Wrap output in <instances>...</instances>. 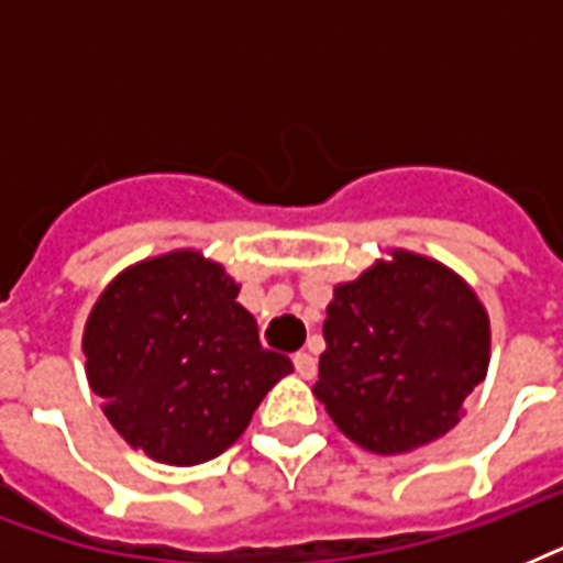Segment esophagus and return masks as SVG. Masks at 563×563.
<instances>
[{"mask_svg": "<svg viewBox=\"0 0 563 563\" xmlns=\"http://www.w3.org/2000/svg\"><path fill=\"white\" fill-rule=\"evenodd\" d=\"M291 362H295V371H298L303 379H312V376L318 374V360L312 356V353L307 351H298L295 356H291Z\"/></svg>", "mask_w": 563, "mask_h": 563, "instance_id": "esophagus-1", "label": "esophagus"}]
</instances>
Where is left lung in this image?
Listing matches in <instances>:
<instances>
[{"label": "left lung", "mask_w": 563, "mask_h": 563, "mask_svg": "<svg viewBox=\"0 0 563 563\" xmlns=\"http://www.w3.org/2000/svg\"><path fill=\"white\" fill-rule=\"evenodd\" d=\"M312 394L362 450L411 453L462 420L485 379L490 318L464 277L394 247L327 307Z\"/></svg>", "instance_id": "8db88e82"}]
</instances>
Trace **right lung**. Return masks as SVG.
Returning a JSON list of instances; mask_svg holds the SVG:
<instances>
[{"label":"right lung","instance_id":"1","mask_svg":"<svg viewBox=\"0 0 563 563\" xmlns=\"http://www.w3.org/2000/svg\"><path fill=\"white\" fill-rule=\"evenodd\" d=\"M239 283L201 251L128 265L84 324L87 379L110 427L154 462H210L245 432L263 397L291 374L265 351Z\"/></svg>","mask_w":563,"mask_h":563}]
</instances>
